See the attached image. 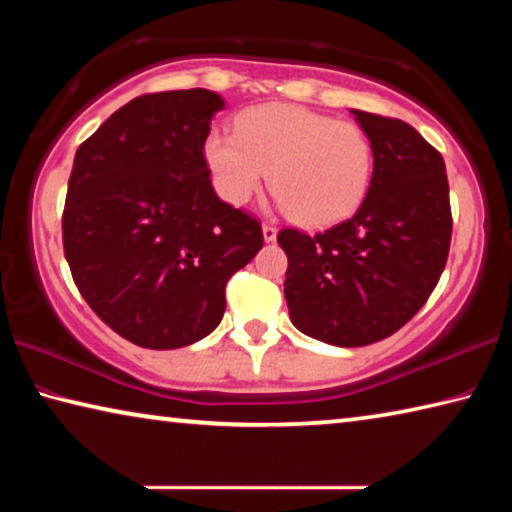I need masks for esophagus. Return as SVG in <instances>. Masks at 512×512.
<instances>
[{
	"instance_id": "esophagus-1",
	"label": "esophagus",
	"mask_w": 512,
	"mask_h": 512,
	"mask_svg": "<svg viewBox=\"0 0 512 512\" xmlns=\"http://www.w3.org/2000/svg\"><path fill=\"white\" fill-rule=\"evenodd\" d=\"M262 235H264V241L271 244V241L277 239V228H273V225H262Z\"/></svg>"
}]
</instances>
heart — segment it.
Returning a JSON list of instances; mask_svg holds the SVG:
<instances>
[{
	"instance_id": "obj_1",
	"label": "heart",
	"mask_w": 512,
	"mask_h": 512,
	"mask_svg": "<svg viewBox=\"0 0 512 512\" xmlns=\"http://www.w3.org/2000/svg\"><path fill=\"white\" fill-rule=\"evenodd\" d=\"M203 158L225 203L244 205L268 176L277 205L309 228L348 219L368 194L375 162L361 126L291 103L244 110L235 135L205 137Z\"/></svg>"
}]
</instances>
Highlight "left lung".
Instances as JSON below:
<instances>
[{
    "mask_svg": "<svg viewBox=\"0 0 512 512\" xmlns=\"http://www.w3.org/2000/svg\"><path fill=\"white\" fill-rule=\"evenodd\" d=\"M372 144V180L352 219L309 237L282 230L284 298L302 334L361 348L418 314L443 273L452 210L445 160L400 119L350 110Z\"/></svg>",
    "mask_w": 512,
    "mask_h": 512,
    "instance_id": "obj_1",
    "label": "left lung"
}]
</instances>
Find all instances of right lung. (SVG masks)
<instances>
[{"label":"right lung","instance_id":"add662e5","mask_svg":"<svg viewBox=\"0 0 512 512\" xmlns=\"http://www.w3.org/2000/svg\"><path fill=\"white\" fill-rule=\"evenodd\" d=\"M212 90L144 94L103 121L74 155L63 246L81 296L140 348L205 339L225 284L264 246L255 219L216 196L203 158Z\"/></svg>","mask_w":512,"mask_h":512}]
</instances>
